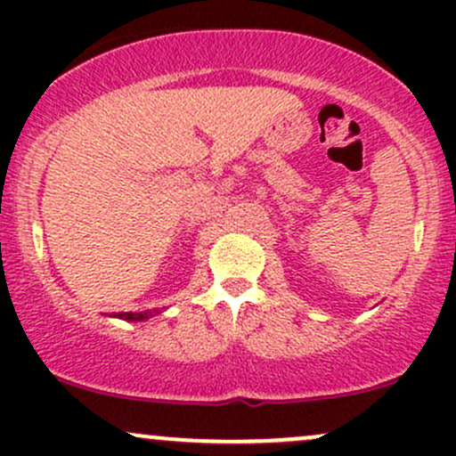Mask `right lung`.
<instances>
[{"mask_svg": "<svg viewBox=\"0 0 456 456\" xmlns=\"http://www.w3.org/2000/svg\"><path fill=\"white\" fill-rule=\"evenodd\" d=\"M113 317L128 319V322H143V319L151 317V313H118V315H113Z\"/></svg>", "mask_w": 456, "mask_h": 456, "instance_id": "right-lung-1", "label": "right lung"}]
</instances>
